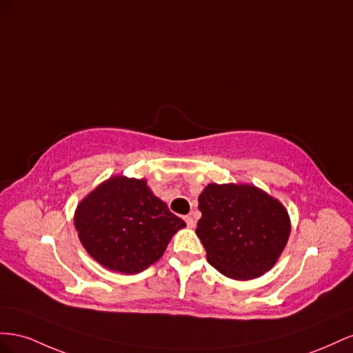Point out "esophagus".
I'll return each mask as SVG.
<instances>
[{
    "label": "esophagus",
    "mask_w": 353,
    "mask_h": 353,
    "mask_svg": "<svg viewBox=\"0 0 353 353\" xmlns=\"http://www.w3.org/2000/svg\"><path fill=\"white\" fill-rule=\"evenodd\" d=\"M185 221H186L188 228H195V220L190 216H185Z\"/></svg>",
    "instance_id": "1"
}]
</instances>
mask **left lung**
<instances>
[{
	"label": "left lung",
	"mask_w": 353,
	"mask_h": 353,
	"mask_svg": "<svg viewBox=\"0 0 353 353\" xmlns=\"http://www.w3.org/2000/svg\"><path fill=\"white\" fill-rule=\"evenodd\" d=\"M198 201L196 235L220 274L247 281L276 263L290 235L283 204L256 186L232 183H211Z\"/></svg>",
	"instance_id": "obj_1"
}]
</instances>
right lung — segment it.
I'll return each mask as SVG.
<instances>
[{"label": "right lung", "instance_id": "right-lung-1", "mask_svg": "<svg viewBox=\"0 0 353 353\" xmlns=\"http://www.w3.org/2000/svg\"><path fill=\"white\" fill-rule=\"evenodd\" d=\"M75 228L87 253L121 274H139L163 256L185 221L171 213L145 180L117 176L77 207Z\"/></svg>", "mask_w": 353, "mask_h": 353}]
</instances>
